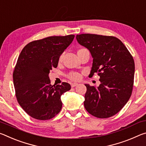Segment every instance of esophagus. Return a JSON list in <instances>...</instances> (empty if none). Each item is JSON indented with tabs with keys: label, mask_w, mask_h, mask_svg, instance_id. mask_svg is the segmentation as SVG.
Wrapping results in <instances>:
<instances>
[{
	"label": "esophagus",
	"mask_w": 146,
	"mask_h": 146,
	"mask_svg": "<svg viewBox=\"0 0 146 146\" xmlns=\"http://www.w3.org/2000/svg\"><path fill=\"white\" fill-rule=\"evenodd\" d=\"M78 85V83H71V87H76V86H77Z\"/></svg>",
	"instance_id": "esophagus-1"
}]
</instances>
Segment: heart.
I'll return each instance as SVG.
<instances>
[{
  "label": "heart",
  "instance_id": "heart-1",
  "mask_svg": "<svg viewBox=\"0 0 146 146\" xmlns=\"http://www.w3.org/2000/svg\"><path fill=\"white\" fill-rule=\"evenodd\" d=\"M63 55H62V56H61V57H59V61H62V59H63ZM68 77L71 80L76 81V80H80L81 78V74L79 72H70L68 75Z\"/></svg>",
  "mask_w": 146,
  "mask_h": 146
}]
</instances>
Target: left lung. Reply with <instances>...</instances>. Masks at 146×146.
<instances>
[{
  "instance_id": "left-lung-1",
  "label": "left lung",
  "mask_w": 146,
  "mask_h": 146,
  "mask_svg": "<svg viewBox=\"0 0 146 146\" xmlns=\"http://www.w3.org/2000/svg\"><path fill=\"white\" fill-rule=\"evenodd\" d=\"M79 44L89 50L93 58L90 76H100L99 87L85 84L84 106L99 118L118 113L129 100L134 83L135 62L121 40L113 36L85 33L76 35Z\"/></svg>"
}]
</instances>
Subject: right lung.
Returning a JSON list of instances; mask_svg holds the SVG:
<instances>
[{
  "mask_svg": "<svg viewBox=\"0 0 146 146\" xmlns=\"http://www.w3.org/2000/svg\"><path fill=\"white\" fill-rule=\"evenodd\" d=\"M74 37L52 36L33 40L19 55L13 74L15 95L21 107L32 118L50 120L60 112L61 96L71 89L70 85L63 82L52 85L48 74L57 67L59 57Z\"/></svg>",
  "mask_w": 146,
  "mask_h": 146,
  "instance_id": "add662e5",
  "label": "right lung"
}]
</instances>
